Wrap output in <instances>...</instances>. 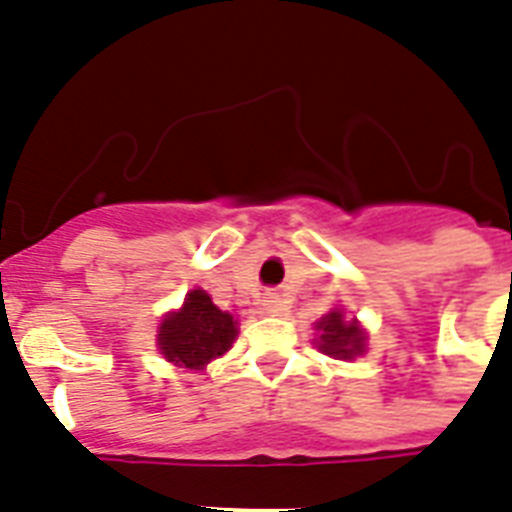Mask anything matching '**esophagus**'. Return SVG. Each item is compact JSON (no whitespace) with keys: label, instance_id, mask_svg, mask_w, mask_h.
I'll list each match as a JSON object with an SVG mask.
<instances>
[{"label":"esophagus","instance_id":"1","mask_svg":"<svg viewBox=\"0 0 512 512\" xmlns=\"http://www.w3.org/2000/svg\"><path fill=\"white\" fill-rule=\"evenodd\" d=\"M263 308H265V313H271V316H281V313L287 311V305H284V300H281L279 295L265 297Z\"/></svg>","mask_w":512,"mask_h":512}]
</instances>
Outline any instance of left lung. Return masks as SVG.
Returning a JSON list of instances; mask_svg holds the SVG:
<instances>
[{"label": "left lung", "mask_w": 512, "mask_h": 512, "mask_svg": "<svg viewBox=\"0 0 512 512\" xmlns=\"http://www.w3.org/2000/svg\"><path fill=\"white\" fill-rule=\"evenodd\" d=\"M316 340L313 345L327 353L332 358H342V361H350V358H358L366 353V329L361 327L358 319H345L342 308H332L327 316H321L316 321Z\"/></svg>", "instance_id": "8db88e82"}]
</instances>
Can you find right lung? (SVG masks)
<instances>
[{
	"label": "right lung",
	"instance_id": "obj_1",
	"mask_svg": "<svg viewBox=\"0 0 512 512\" xmlns=\"http://www.w3.org/2000/svg\"><path fill=\"white\" fill-rule=\"evenodd\" d=\"M239 337V321L220 311L201 287L185 295L183 305L164 313L156 329V348L170 364L201 372L209 361L225 356Z\"/></svg>",
	"mask_w": 512,
	"mask_h": 512
}]
</instances>
